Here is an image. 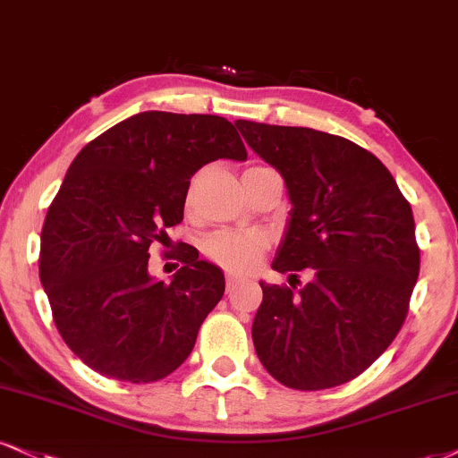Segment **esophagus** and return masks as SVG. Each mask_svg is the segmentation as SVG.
<instances>
[{
    "instance_id": "34e87169",
    "label": "esophagus",
    "mask_w": 458,
    "mask_h": 458,
    "mask_svg": "<svg viewBox=\"0 0 458 458\" xmlns=\"http://www.w3.org/2000/svg\"><path fill=\"white\" fill-rule=\"evenodd\" d=\"M240 284H242L240 278H235V276H227V293H233Z\"/></svg>"
}]
</instances>
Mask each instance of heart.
I'll use <instances>...</instances> for the list:
<instances>
[{"label":"heart","instance_id":"1","mask_svg":"<svg viewBox=\"0 0 458 458\" xmlns=\"http://www.w3.org/2000/svg\"><path fill=\"white\" fill-rule=\"evenodd\" d=\"M203 255L229 274H248L261 263L267 240L248 231H212L201 242Z\"/></svg>","mask_w":458,"mask_h":458}]
</instances>
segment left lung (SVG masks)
Segmentation results:
<instances>
[{
    "mask_svg": "<svg viewBox=\"0 0 458 458\" xmlns=\"http://www.w3.org/2000/svg\"><path fill=\"white\" fill-rule=\"evenodd\" d=\"M246 144L284 178L293 203L252 342L265 369L295 391L346 385L402 329L420 269L414 216L385 163L340 135L238 121ZM290 284V280H289Z\"/></svg>",
    "mask_w": 458,
    "mask_h": 458,
    "instance_id": "1",
    "label": "left lung"
}]
</instances>
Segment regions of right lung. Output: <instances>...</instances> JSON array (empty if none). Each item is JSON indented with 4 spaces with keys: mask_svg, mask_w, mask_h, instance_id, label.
I'll list each match as a JSON object with an SVG mask.
<instances>
[{
    "mask_svg": "<svg viewBox=\"0 0 458 458\" xmlns=\"http://www.w3.org/2000/svg\"><path fill=\"white\" fill-rule=\"evenodd\" d=\"M216 159H246L227 118L140 112L67 169L44 220L39 280L64 342L98 374L163 380L223 297V272L189 244L165 255L180 261L169 284L148 274V248L182 223L191 176Z\"/></svg>",
    "mask_w": 458,
    "mask_h": 458,
    "instance_id": "add662e5",
    "label": "right lung"
}]
</instances>
